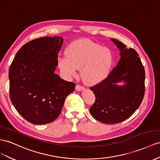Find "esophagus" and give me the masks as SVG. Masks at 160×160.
<instances>
[{
    "label": "esophagus",
    "mask_w": 160,
    "mask_h": 160,
    "mask_svg": "<svg viewBox=\"0 0 160 160\" xmlns=\"http://www.w3.org/2000/svg\"><path fill=\"white\" fill-rule=\"evenodd\" d=\"M75 89H76L77 91H78V92H80V91L84 90V88L82 87V86H80V85H76Z\"/></svg>",
    "instance_id": "34e87169"
}]
</instances>
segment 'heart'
<instances>
[{
  "mask_svg": "<svg viewBox=\"0 0 160 160\" xmlns=\"http://www.w3.org/2000/svg\"><path fill=\"white\" fill-rule=\"evenodd\" d=\"M65 54L57 58L62 74L67 78H71L77 75V68H81L82 79L90 85L99 84L105 80L113 64V56L108 48L88 40L71 43Z\"/></svg>",
  "mask_w": 160,
  "mask_h": 160,
  "instance_id": "obj_1",
  "label": "heart"
}]
</instances>
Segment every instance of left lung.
<instances>
[{"label": "left lung", "mask_w": 160, "mask_h": 160, "mask_svg": "<svg viewBox=\"0 0 160 160\" xmlns=\"http://www.w3.org/2000/svg\"><path fill=\"white\" fill-rule=\"evenodd\" d=\"M120 50L117 65L107 78L91 88L96 102L89 111L93 117L106 124L122 122L135 112L145 93V69L137 52L111 39Z\"/></svg>", "instance_id": "obj_1"}]
</instances>
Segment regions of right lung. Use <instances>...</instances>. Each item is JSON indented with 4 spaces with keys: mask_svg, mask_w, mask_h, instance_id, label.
Instances as JSON below:
<instances>
[{
    "mask_svg": "<svg viewBox=\"0 0 160 160\" xmlns=\"http://www.w3.org/2000/svg\"><path fill=\"white\" fill-rule=\"evenodd\" d=\"M60 36L30 41L17 52L8 71L9 93L17 111L34 124H48L57 118L75 83L54 72L62 46Z\"/></svg>",
    "mask_w": 160,
    "mask_h": 160,
    "instance_id": "right-lung-1",
    "label": "right lung"
}]
</instances>
